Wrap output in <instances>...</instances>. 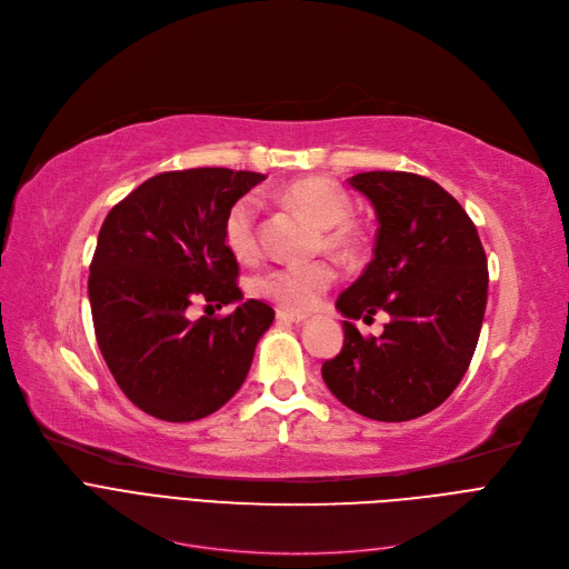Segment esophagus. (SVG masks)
<instances>
[{
  "mask_svg": "<svg viewBox=\"0 0 569 569\" xmlns=\"http://www.w3.org/2000/svg\"><path fill=\"white\" fill-rule=\"evenodd\" d=\"M278 321H284V323H303L308 319V315H298V312H287V310H278Z\"/></svg>",
  "mask_w": 569,
  "mask_h": 569,
  "instance_id": "34e87169",
  "label": "esophagus"
}]
</instances>
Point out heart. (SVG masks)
Segmentation results:
<instances>
[{
	"instance_id": "heart-1",
	"label": "heart",
	"mask_w": 569,
	"mask_h": 569,
	"mask_svg": "<svg viewBox=\"0 0 569 569\" xmlns=\"http://www.w3.org/2000/svg\"><path fill=\"white\" fill-rule=\"evenodd\" d=\"M278 199L321 229V246L330 254L353 259L365 248V229L351 218L353 202L338 181L328 177L296 179L278 190ZM224 246L239 259H252L259 252L257 202L252 197H241L229 209L224 218ZM332 280L336 271L326 261L284 263L259 273L252 280V291L289 312H306L317 306Z\"/></svg>"
}]
</instances>
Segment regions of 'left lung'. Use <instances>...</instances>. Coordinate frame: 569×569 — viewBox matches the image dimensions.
<instances>
[{"instance_id":"8db88e82","label":"left lung","mask_w":569,"mask_h":569,"mask_svg":"<svg viewBox=\"0 0 569 569\" xmlns=\"http://www.w3.org/2000/svg\"><path fill=\"white\" fill-rule=\"evenodd\" d=\"M349 183L370 199L375 257L340 293L342 351L321 377L351 411L405 422L443 405L466 375L487 308V254L473 220L437 181L411 172H362ZM391 315L381 339L352 319Z\"/></svg>"}]
</instances>
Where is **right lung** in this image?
<instances>
[{
	"mask_svg": "<svg viewBox=\"0 0 569 569\" xmlns=\"http://www.w3.org/2000/svg\"><path fill=\"white\" fill-rule=\"evenodd\" d=\"M224 167L162 172L123 197L98 233L89 266L96 342L132 405L167 422L207 418L241 388L273 308L246 300L224 218L261 183ZM197 299L227 318L192 322Z\"/></svg>",
	"mask_w": 569,
	"mask_h": 569,
	"instance_id": "obj_1",
	"label": "right lung"
}]
</instances>
